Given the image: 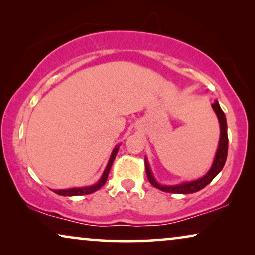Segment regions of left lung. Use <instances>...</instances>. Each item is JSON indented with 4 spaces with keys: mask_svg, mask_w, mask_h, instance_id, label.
<instances>
[{
    "mask_svg": "<svg viewBox=\"0 0 255 255\" xmlns=\"http://www.w3.org/2000/svg\"><path fill=\"white\" fill-rule=\"evenodd\" d=\"M212 108H214L216 115H217L219 125H221V138H219V145L217 153H216V158L214 161V165H212L211 169L207 173V175L202 177L200 180L191 181V182L182 183L179 184V186H161V184L156 182L153 177L151 170H149V166L147 160H145V169L146 174H147V179L149 183L152 184L153 187L158 188V189L166 191V193H173V194H191L196 193V191L203 189L204 187H207L209 183L211 182L212 180L215 179L216 175L221 172L223 167L225 165L226 156H228V127H226V118L225 115L223 113V110L219 107L217 101L212 104Z\"/></svg>",
    "mask_w": 255,
    "mask_h": 255,
    "instance_id": "obj_1",
    "label": "left lung"
}]
</instances>
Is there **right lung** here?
I'll use <instances>...</instances> for the list:
<instances>
[{
  "instance_id": "add662e5",
  "label": "right lung",
  "mask_w": 255,
  "mask_h": 255,
  "mask_svg": "<svg viewBox=\"0 0 255 255\" xmlns=\"http://www.w3.org/2000/svg\"><path fill=\"white\" fill-rule=\"evenodd\" d=\"M118 148H120V147H116L114 149L113 154H111V156H110L109 162H108L107 168H106V170H104V173H103L102 177H101V180L96 184H94V186H92V187H87V188H72V189H66V190H53L54 193L58 194V195H62V196H79V195H88V194L94 193V191L99 190L100 188L102 187L104 183H106V181L108 179V175H109L111 166H113L114 160H115V158H116Z\"/></svg>"
}]
</instances>
